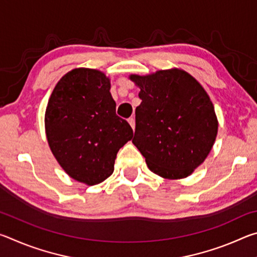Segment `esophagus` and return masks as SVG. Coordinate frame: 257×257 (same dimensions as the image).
<instances>
[{"instance_id":"34e87169","label":"esophagus","mask_w":257,"mask_h":257,"mask_svg":"<svg viewBox=\"0 0 257 257\" xmlns=\"http://www.w3.org/2000/svg\"><path fill=\"white\" fill-rule=\"evenodd\" d=\"M128 122H129L130 125H132V128L135 129V125H136V122H135V118H133V116H132V118H129Z\"/></svg>"}]
</instances>
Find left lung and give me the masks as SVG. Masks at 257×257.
Wrapping results in <instances>:
<instances>
[{"label": "left lung", "instance_id": "left-lung-1", "mask_svg": "<svg viewBox=\"0 0 257 257\" xmlns=\"http://www.w3.org/2000/svg\"><path fill=\"white\" fill-rule=\"evenodd\" d=\"M139 87L134 145L152 172L164 179L190 176L210 153L217 135L214 106L203 86L178 68L130 75Z\"/></svg>", "mask_w": 257, "mask_h": 257}]
</instances>
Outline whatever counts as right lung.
<instances>
[{
  "mask_svg": "<svg viewBox=\"0 0 257 257\" xmlns=\"http://www.w3.org/2000/svg\"><path fill=\"white\" fill-rule=\"evenodd\" d=\"M110 88L104 72L76 68L55 85L45 111L54 158L69 177L88 186L112 175L116 154L134 135L127 121L115 114Z\"/></svg>",
  "mask_w": 257,
  "mask_h": 257,
  "instance_id": "right-lung-1",
  "label": "right lung"
}]
</instances>
